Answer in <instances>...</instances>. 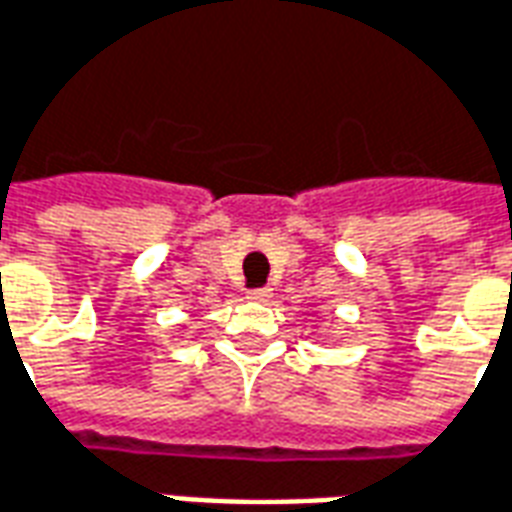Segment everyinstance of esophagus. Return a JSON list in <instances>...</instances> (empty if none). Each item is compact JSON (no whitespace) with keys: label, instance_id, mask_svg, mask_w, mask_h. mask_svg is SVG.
<instances>
[{"label":"esophagus","instance_id":"1","mask_svg":"<svg viewBox=\"0 0 512 512\" xmlns=\"http://www.w3.org/2000/svg\"><path fill=\"white\" fill-rule=\"evenodd\" d=\"M246 298H252V301H268V298H271V290H268V287H257V290H249Z\"/></svg>","mask_w":512,"mask_h":512}]
</instances>
